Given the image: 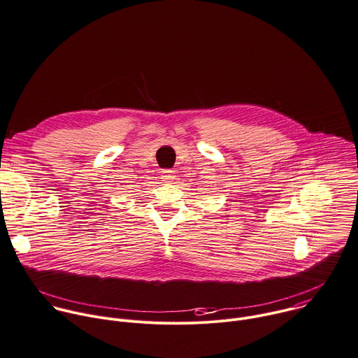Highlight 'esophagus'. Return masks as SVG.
Wrapping results in <instances>:
<instances>
[{"instance_id": "34e87169", "label": "esophagus", "mask_w": 358, "mask_h": 358, "mask_svg": "<svg viewBox=\"0 0 358 358\" xmlns=\"http://www.w3.org/2000/svg\"><path fill=\"white\" fill-rule=\"evenodd\" d=\"M160 178L164 182H173L176 180V171H173V170H163Z\"/></svg>"}]
</instances>
